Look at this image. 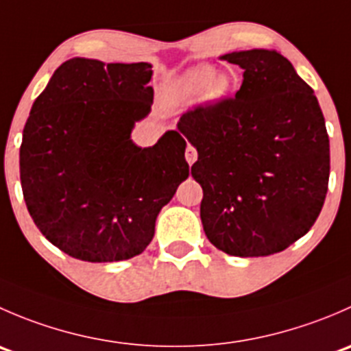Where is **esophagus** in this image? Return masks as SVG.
<instances>
[{
  "mask_svg": "<svg viewBox=\"0 0 351 351\" xmlns=\"http://www.w3.org/2000/svg\"><path fill=\"white\" fill-rule=\"evenodd\" d=\"M185 158L186 161H189V165H193V162L197 161L198 154H197V149L193 146H189L186 147V153H185Z\"/></svg>",
  "mask_w": 351,
  "mask_h": 351,
  "instance_id": "34e87169",
  "label": "esophagus"
}]
</instances>
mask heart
Returning <instances> with one entry per match:
<instances>
[{
	"mask_svg": "<svg viewBox=\"0 0 351 351\" xmlns=\"http://www.w3.org/2000/svg\"><path fill=\"white\" fill-rule=\"evenodd\" d=\"M232 80L226 73H215L208 64H197L183 71L173 83V91L180 101H195L204 95L208 104L222 100L231 90Z\"/></svg>",
	"mask_w": 351,
	"mask_h": 351,
	"instance_id": "obj_1",
	"label": "heart"
}]
</instances>
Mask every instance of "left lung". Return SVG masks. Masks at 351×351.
<instances>
[{"label":"left lung","mask_w":351,"mask_h":351,"mask_svg":"<svg viewBox=\"0 0 351 351\" xmlns=\"http://www.w3.org/2000/svg\"><path fill=\"white\" fill-rule=\"evenodd\" d=\"M219 59L244 69L234 98L182 115L197 149L192 176L205 236L231 256L280 253L307 234L328 192L329 139L319 101L289 59L250 49Z\"/></svg>","instance_id":"1"}]
</instances>
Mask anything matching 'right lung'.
<instances>
[{
    "instance_id": "right-lung-1",
    "label": "right lung",
    "mask_w": 351,
    "mask_h": 351,
    "mask_svg": "<svg viewBox=\"0 0 351 351\" xmlns=\"http://www.w3.org/2000/svg\"><path fill=\"white\" fill-rule=\"evenodd\" d=\"M151 67L73 58L32 105L20 147L25 204L42 234L77 260L143 253L158 214L189 178L178 130L149 147L130 137L151 113Z\"/></svg>"
}]
</instances>
